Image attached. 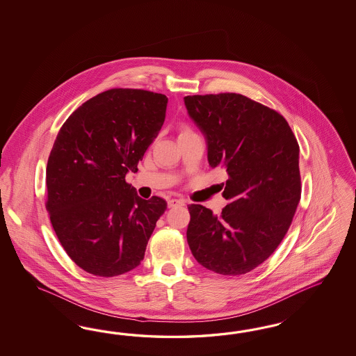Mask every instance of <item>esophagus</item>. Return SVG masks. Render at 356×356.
<instances>
[{"label": "esophagus", "mask_w": 356, "mask_h": 356, "mask_svg": "<svg viewBox=\"0 0 356 356\" xmlns=\"http://www.w3.org/2000/svg\"><path fill=\"white\" fill-rule=\"evenodd\" d=\"M185 205V201L184 200H177V198H172L168 201V207H176V206H184Z\"/></svg>", "instance_id": "obj_1"}]
</instances>
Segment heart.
<instances>
[{
    "mask_svg": "<svg viewBox=\"0 0 356 356\" xmlns=\"http://www.w3.org/2000/svg\"><path fill=\"white\" fill-rule=\"evenodd\" d=\"M188 133H193L192 129H191V128H188V127H184L181 131H180V134H188Z\"/></svg>",
    "mask_w": 356,
    "mask_h": 356,
    "instance_id": "b5f03b06",
    "label": "heart"
}]
</instances>
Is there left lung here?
<instances>
[{
    "mask_svg": "<svg viewBox=\"0 0 356 356\" xmlns=\"http://www.w3.org/2000/svg\"><path fill=\"white\" fill-rule=\"evenodd\" d=\"M184 103L205 136L210 167L228 175L220 216L188 206L189 248L206 269L247 274L291 226L302 194L298 140L277 111L240 94L189 95Z\"/></svg>",
    "mask_w": 356,
    "mask_h": 356,
    "instance_id": "obj_1",
    "label": "left lung"
}]
</instances>
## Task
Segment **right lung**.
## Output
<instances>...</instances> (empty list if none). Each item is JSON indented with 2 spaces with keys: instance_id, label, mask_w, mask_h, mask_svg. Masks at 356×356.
<instances>
[{
  "instance_id": "1",
  "label": "right lung",
  "mask_w": 356,
  "mask_h": 356,
  "mask_svg": "<svg viewBox=\"0 0 356 356\" xmlns=\"http://www.w3.org/2000/svg\"><path fill=\"white\" fill-rule=\"evenodd\" d=\"M167 103L163 94L111 88L76 108L56 137L45 207L65 252L90 274L137 268L167 209L161 197L143 200L125 181L162 129Z\"/></svg>"
}]
</instances>
